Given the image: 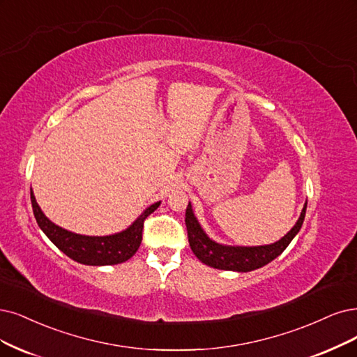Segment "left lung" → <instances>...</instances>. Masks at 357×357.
Returning a JSON list of instances; mask_svg holds the SVG:
<instances>
[{
	"label": "left lung",
	"mask_w": 357,
	"mask_h": 357,
	"mask_svg": "<svg viewBox=\"0 0 357 357\" xmlns=\"http://www.w3.org/2000/svg\"><path fill=\"white\" fill-rule=\"evenodd\" d=\"M305 204L301 210V215L294 225V228L289 231L284 238L276 241L271 245H260V247H229V245H220L215 241H212L204 234L202 227L197 222L191 203H188L187 212H185V225L188 231V241L190 247L194 252V255L199 257L204 265H208L216 269L223 271H236V272H250L259 269L261 266L268 265L269 261L278 257L284 250L291 243V240L300 231L303 220H305L306 215Z\"/></svg>",
	"instance_id": "left-lung-1"
}]
</instances>
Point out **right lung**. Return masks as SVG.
<instances>
[{"instance_id": "right-lung-1", "label": "right lung", "mask_w": 357, "mask_h": 357, "mask_svg": "<svg viewBox=\"0 0 357 357\" xmlns=\"http://www.w3.org/2000/svg\"><path fill=\"white\" fill-rule=\"evenodd\" d=\"M31 202L39 228L56 244V247L70 259L91 266L117 265V263H123L134 256L142 241L144 220L160 206V202L151 204L126 231L121 234L109 236H86L66 231L48 220L39 208L32 190Z\"/></svg>"}]
</instances>
